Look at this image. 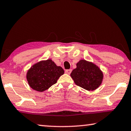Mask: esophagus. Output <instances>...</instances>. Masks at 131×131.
Returning <instances> with one entry per match:
<instances>
[{"label":"esophagus","instance_id":"1","mask_svg":"<svg viewBox=\"0 0 131 131\" xmlns=\"http://www.w3.org/2000/svg\"><path fill=\"white\" fill-rule=\"evenodd\" d=\"M71 71H72V70H71V69H70V70H66V71H65V72H66V73L68 74H70L71 73Z\"/></svg>","mask_w":131,"mask_h":131}]
</instances>
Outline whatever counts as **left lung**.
<instances>
[{"instance_id": "left-lung-1", "label": "left lung", "mask_w": 131, "mask_h": 131, "mask_svg": "<svg viewBox=\"0 0 131 131\" xmlns=\"http://www.w3.org/2000/svg\"><path fill=\"white\" fill-rule=\"evenodd\" d=\"M76 66L70 74L75 84L89 91L96 90L101 85L103 74L96 64L80 60Z\"/></svg>"}]
</instances>
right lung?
<instances>
[{
  "label": "right lung",
  "mask_w": 131,
  "mask_h": 131,
  "mask_svg": "<svg viewBox=\"0 0 131 131\" xmlns=\"http://www.w3.org/2000/svg\"><path fill=\"white\" fill-rule=\"evenodd\" d=\"M64 71L52 60H43L32 66L26 73V80L31 88L42 92L56 84Z\"/></svg>",
  "instance_id": "obj_1"
}]
</instances>
